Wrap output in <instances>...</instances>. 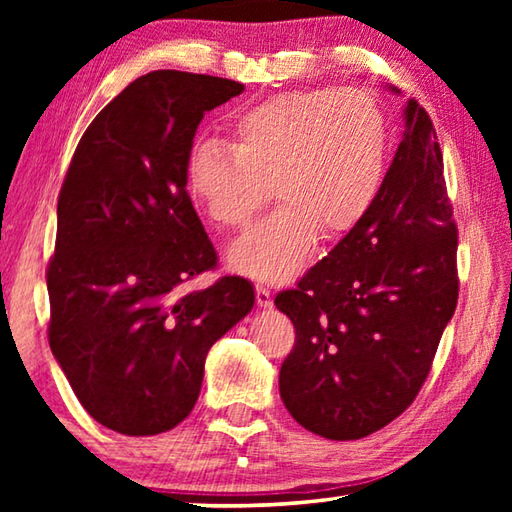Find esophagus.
<instances>
[{
    "instance_id": "1",
    "label": "esophagus",
    "mask_w": 512,
    "mask_h": 512,
    "mask_svg": "<svg viewBox=\"0 0 512 512\" xmlns=\"http://www.w3.org/2000/svg\"><path fill=\"white\" fill-rule=\"evenodd\" d=\"M255 298H257V305L259 307H264V309H268V307H273V298H271V291H268L266 287H255Z\"/></svg>"
}]
</instances>
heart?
Returning a JSON list of instances; mask_svg holds the SVG:
<instances>
[{
	"mask_svg": "<svg viewBox=\"0 0 512 512\" xmlns=\"http://www.w3.org/2000/svg\"><path fill=\"white\" fill-rule=\"evenodd\" d=\"M225 143L189 149L187 194L219 228H244L268 201V184L280 205L230 246L225 262L253 280L282 282L309 262L318 230L341 237L375 205L388 121L361 90H287L241 112Z\"/></svg>",
	"mask_w": 512,
	"mask_h": 512,
	"instance_id": "b5f03b06",
	"label": "heart"
}]
</instances>
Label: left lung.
I'll use <instances>...</instances> for the list:
<instances>
[{"mask_svg": "<svg viewBox=\"0 0 512 512\" xmlns=\"http://www.w3.org/2000/svg\"><path fill=\"white\" fill-rule=\"evenodd\" d=\"M452 214L436 128L411 99L375 205L275 298L296 327L280 395L302 427L359 440L409 409L458 300Z\"/></svg>", "mask_w": 512, "mask_h": 512, "instance_id": "obj_1", "label": "left lung"}]
</instances>
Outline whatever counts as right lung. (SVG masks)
Listing matches in <instances>:
<instances>
[{"instance_id": "1", "label": "right lung", "mask_w": 512, "mask_h": 512, "mask_svg": "<svg viewBox=\"0 0 512 512\" xmlns=\"http://www.w3.org/2000/svg\"><path fill=\"white\" fill-rule=\"evenodd\" d=\"M244 92L207 74L158 69L117 94L83 133L58 196L47 268L49 345L94 420L155 436L192 413L212 345L255 305L225 275L185 187L205 112Z\"/></svg>"}]
</instances>
